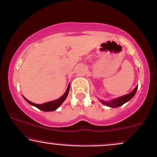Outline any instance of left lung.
Returning <instances> with one entry per match:
<instances>
[{
    "label": "left lung",
    "instance_id": "1",
    "mask_svg": "<svg viewBox=\"0 0 157 157\" xmlns=\"http://www.w3.org/2000/svg\"><path fill=\"white\" fill-rule=\"evenodd\" d=\"M137 88L138 86H136V87L134 89V91H133L131 93L125 95V96L121 97H119V98L114 99V100H112L111 101H106V102L101 101L102 103L107 106H110V107L111 108L119 107V106L123 105V104L125 103L126 102L129 101V100H130L134 96L135 94H136V90H137Z\"/></svg>",
    "mask_w": 157,
    "mask_h": 157
}]
</instances>
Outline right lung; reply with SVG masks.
Returning a JSON list of instances; mask_svg holds the SVG:
<instances>
[{
    "label": "right lung",
    "mask_w": 157,
    "mask_h": 157,
    "mask_svg": "<svg viewBox=\"0 0 157 157\" xmlns=\"http://www.w3.org/2000/svg\"><path fill=\"white\" fill-rule=\"evenodd\" d=\"M69 88H70V85L68 84L67 89H66V91L65 92L64 94L60 97V98L57 99V100H54V101L45 102V103H44V104H35V103H34V102H30L29 100H28L27 99L25 98V97L24 98H25V100H26V101L30 104V105L35 106L36 108H37V109H39L40 110H41V111H55V110L57 109V108L60 107L61 104H62L63 102H64V100H66V98L68 96V91H69Z\"/></svg>",
    "instance_id": "add662e5"
}]
</instances>
